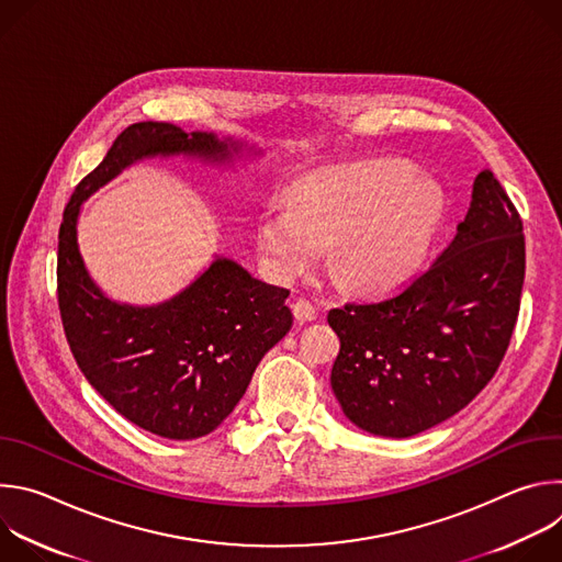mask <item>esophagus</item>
Masks as SVG:
<instances>
[{
	"instance_id": "34e87169",
	"label": "esophagus",
	"mask_w": 562,
	"mask_h": 562,
	"mask_svg": "<svg viewBox=\"0 0 562 562\" xmlns=\"http://www.w3.org/2000/svg\"><path fill=\"white\" fill-rule=\"evenodd\" d=\"M293 315H295L297 325H306V323H313V319L317 317V311L308 300L300 297V300L293 302Z\"/></svg>"
}]
</instances>
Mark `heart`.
Here are the masks:
<instances>
[{"label": "heart", "mask_w": 562, "mask_h": 562, "mask_svg": "<svg viewBox=\"0 0 562 562\" xmlns=\"http://www.w3.org/2000/svg\"><path fill=\"white\" fill-rule=\"evenodd\" d=\"M445 193L400 162H371L306 180L291 202H273L258 220L256 239L267 269L293 280L336 239V267L364 291L409 282L427 265Z\"/></svg>", "instance_id": "1"}]
</instances>
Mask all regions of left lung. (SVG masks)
Returning <instances> with one entry per match:
<instances>
[{
    "instance_id": "obj_1",
    "label": "left lung",
    "mask_w": 562,
    "mask_h": 562,
    "mask_svg": "<svg viewBox=\"0 0 562 562\" xmlns=\"http://www.w3.org/2000/svg\"><path fill=\"white\" fill-rule=\"evenodd\" d=\"M525 280L522 220L490 169L442 256L409 286L331 308V389L373 436L427 431L487 386L509 347Z\"/></svg>"
}]
</instances>
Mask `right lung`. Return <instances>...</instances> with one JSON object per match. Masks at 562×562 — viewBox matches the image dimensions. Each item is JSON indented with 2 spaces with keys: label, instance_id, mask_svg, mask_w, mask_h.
Masks as SVG:
<instances>
[{
  "label": "right lung",
  "instance_id": "obj_1",
  "mask_svg": "<svg viewBox=\"0 0 562 562\" xmlns=\"http://www.w3.org/2000/svg\"><path fill=\"white\" fill-rule=\"evenodd\" d=\"M254 146L167 122L124 128L64 209L57 297L66 340L91 386L133 425L169 440L215 431L245 395L256 367L291 329L289 289L215 258L173 297L135 306L111 300L89 276L77 245L82 202L148 157H195L231 165Z\"/></svg>",
  "mask_w": 562,
  "mask_h": 562
}]
</instances>
